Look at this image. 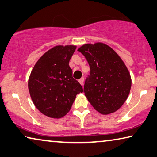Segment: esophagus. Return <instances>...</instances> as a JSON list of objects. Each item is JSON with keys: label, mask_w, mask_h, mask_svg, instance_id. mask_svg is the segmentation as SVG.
<instances>
[{"label": "esophagus", "mask_w": 157, "mask_h": 157, "mask_svg": "<svg viewBox=\"0 0 157 157\" xmlns=\"http://www.w3.org/2000/svg\"><path fill=\"white\" fill-rule=\"evenodd\" d=\"M84 78H82L79 80V82L80 83V84H81L82 86H83V85H84Z\"/></svg>", "instance_id": "esophagus-1"}]
</instances>
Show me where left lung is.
I'll use <instances>...</instances> for the list:
<instances>
[{"label": "left lung", "mask_w": 157, "mask_h": 157, "mask_svg": "<svg viewBox=\"0 0 157 157\" xmlns=\"http://www.w3.org/2000/svg\"><path fill=\"white\" fill-rule=\"evenodd\" d=\"M90 66L84 86V95L96 110L109 114L127 99L131 78L127 67L114 49L103 43L84 44L78 49Z\"/></svg>", "instance_id": "1"}]
</instances>
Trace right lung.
<instances>
[{"label": "right lung", "instance_id": "obj_1", "mask_svg": "<svg viewBox=\"0 0 157 157\" xmlns=\"http://www.w3.org/2000/svg\"><path fill=\"white\" fill-rule=\"evenodd\" d=\"M76 45H56L46 52L35 64L28 87L36 108L50 118L63 117L71 110L82 86L73 78L69 61Z\"/></svg>", "mask_w": 157, "mask_h": 157}]
</instances>
